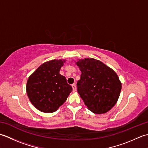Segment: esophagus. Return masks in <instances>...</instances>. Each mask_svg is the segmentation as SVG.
Instances as JSON below:
<instances>
[{
	"label": "esophagus",
	"mask_w": 148,
	"mask_h": 148,
	"mask_svg": "<svg viewBox=\"0 0 148 148\" xmlns=\"http://www.w3.org/2000/svg\"><path fill=\"white\" fill-rule=\"evenodd\" d=\"M72 90H73V92H76V86L75 84H72Z\"/></svg>",
	"instance_id": "1"
}]
</instances>
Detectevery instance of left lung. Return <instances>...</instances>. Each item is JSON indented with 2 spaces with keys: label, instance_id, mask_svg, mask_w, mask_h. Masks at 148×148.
<instances>
[{
  "label": "left lung",
  "instance_id": "1",
  "mask_svg": "<svg viewBox=\"0 0 148 148\" xmlns=\"http://www.w3.org/2000/svg\"><path fill=\"white\" fill-rule=\"evenodd\" d=\"M81 71L77 92L90 111L103 114L118 101L121 83L116 72L103 63L93 58L79 60Z\"/></svg>",
  "mask_w": 148,
  "mask_h": 148
}]
</instances>
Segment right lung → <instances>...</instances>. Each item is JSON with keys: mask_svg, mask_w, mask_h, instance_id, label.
Listing matches in <instances>:
<instances>
[{"mask_svg": "<svg viewBox=\"0 0 148 148\" xmlns=\"http://www.w3.org/2000/svg\"><path fill=\"white\" fill-rule=\"evenodd\" d=\"M65 60L46 62L29 77L27 93L31 103L43 112H53L67 99L72 91L66 78L59 72Z\"/></svg>", "mask_w": 148, "mask_h": 148, "instance_id": "obj_1", "label": "right lung"}]
</instances>
